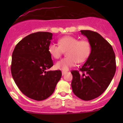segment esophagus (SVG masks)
I'll list each match as a JSON object with an SVG mask.
<instances>
[{
	"instance_id": "1",
	"label": "esophagus",
	"mask_w": 123,
	"mask_h": 123,
	"mask_svg": "<svg viewBox=\"0 0 123 123\" xmlns=\"http://www.w3.org/2000/svg\"><path fill=\"white\" fill-rule=\"evenodd\" d=\"M67 72H66V71H62V75H64V74H65Z\"/></svg>"
}]
</instances>
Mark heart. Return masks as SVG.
<instances>
[{
  "mask_svg": "<svg viewBox=\"0 0 123 123\" xmlns=\"http://www.w3.org/2000/svg\"><path fill=\"white\" fill-rule=\"evenodd\" d=\"M59 46L51 43L49 46V52L52 57L58 59L64 52L68 57L56 63L55 68L66 71L74 66L77 62L82 63L87 60L91 52V46L87 40H79L70 36H65L58 40Z\"/></svg>",
  "mask_w": 123,
  "mask_h": 123,
  "instance_id": "b5f03b06",
  "label": "heart"
}]
</instances>
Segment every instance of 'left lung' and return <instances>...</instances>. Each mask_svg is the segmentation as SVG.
Returning a JSON list of instances; mask_svg holds the SVG:
<instances>
[{"label":"left lung","instance_id":"left-lung-1","mask_svg":"<svg viewBox=\"0 0 123 123\" xmlns=\"http://www.w3.org/2000/svg\"><path fill=\"white\" fill-rule=\"evenodd\" d=\"M91 46L90 56L80 69L71 72V86L74 95L90 101L106 90L116 72V57L111 46L101 35L89 30L80 31Z\"/></svg>","mask_w":123,"mask_h":123}]
</instances>
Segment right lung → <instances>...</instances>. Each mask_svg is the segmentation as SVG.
<instances>
[{"mask_svg": "<svg viewBox=\"0 0 123 123\" xmlns=\"http://www.w3.org/2000/svg\"><path fill=\"white\" fill-rule=\"evenodd\" d=\"M53 33L38 32L28 35L15 47L11 72L20 91L31 99L42 101L54 91L61 70L48 71L53 66L49 46Z\"/></svg>", "mask_w": 123, "mask_h": 123, "instance_id": "right-lung-1", "label": "right lung"}]
</instances>
